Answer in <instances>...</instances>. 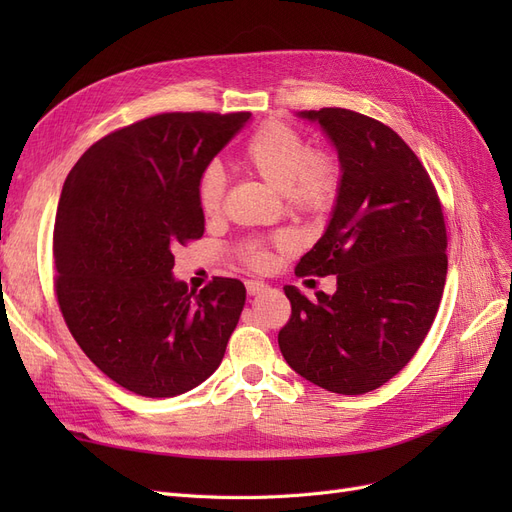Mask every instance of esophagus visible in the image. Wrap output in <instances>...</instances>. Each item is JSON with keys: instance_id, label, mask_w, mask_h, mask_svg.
I'll list each match as a JSON object with an SVG mask.
<instances>
[{"instance_id": "34e87169", "label": "esophagus", "mask_w": 512, "mask_h": 512, "mask_svg": "<svg viewBox=\"0 0 512 512\" xmlns=\"http://www.w3.org/2000/svg\"><path fill=\"white\" fill-rule=\"evenodd\" d=\"M245 290H247V294H250V297H254V294H260L262 290H267V284L256 282V280H247Z\"/></svg>"}]
</instances>
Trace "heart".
Wrapping results in <instances>:
<instances>
[{"mask_svg": "<svg viewBox=\"0 0 512 512\" xmlns=\"http://www.w3.org/2000/svg\"><path fill=\"white\" fill-rule=\"evenodd\" d=\"M241 164L273 190L282 192L290 211L301 215L329 213L342 192L344 166L331 149H312L307 138L286 121L271 119L247 141ZM226 179L218 164H209L198 177L196 198L205 215L222 209ZM286 235L247 239L237 247L245 267L267 271L275 252L290 250Z\"/></svg>", "mask_w": 512, "mask_h": 512, "instance_id": "b5f03b06", "label": "heart"}]
</instances>
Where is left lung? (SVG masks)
<instances>
[{
  "mask_svg": "<svg viewBox=\"0 0 512 512\" xmlns=\"http://www.w3.org/2000/svg\"><path fill=\"white\" fill-rule=\"evenodd\" d=\"M318 121L344 166L327 232L294 269L337 277L335 294L284 292L292 314L277 342L305 380L363 395L404 369L427 337L446 282L440 196L416 153L382 121L320 108Z\"/></svg>",
  "mask_w": 512,
  "mask_h": 512,
  "instance_id": "8db88e82",
  "label": "left lung"
}]
</instances>
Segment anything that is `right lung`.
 I'll return each mask as SVG.
<instances>
[{"mask_svg":"<svg viewBox=\"0 0 512 512\" xmlns=\"http://www.w3.org/2000/svg\"><path fill=\"white\" fill-rule=\"evenodd\" d=\"M250 113H162L91 145L61 190L55 294L102 374L143 397H175L220 367L245 305L235 277L190 292L175 247L200 239L198 177Z\"/></svg>","mask_w":512,"mask_h":512,"instance_id":"1","label":"right lung"}]
</instances>
